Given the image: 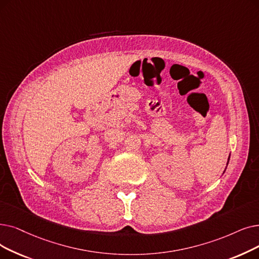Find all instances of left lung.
<instances>
[{
	"label": "left lung",
	"mask_w": 259,
	"mask_h": 259,
	"mask_svg": "<svg viewBox=\"0 0 259 259\" xmlns=\"http://www.w3.org/2000/svg\"><path fill=\"white\" fill-rule=\"evenodd\" d=\"M229 160H230V157H229ZM228 163H229V161H228Z\"/></svg>",
	"instance_id": "8db88e82"
}]
</instances>
